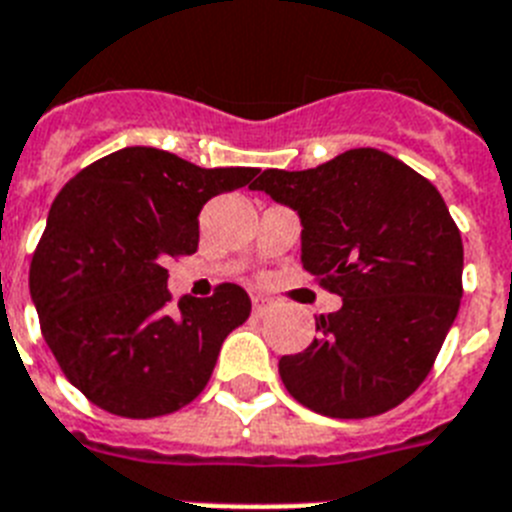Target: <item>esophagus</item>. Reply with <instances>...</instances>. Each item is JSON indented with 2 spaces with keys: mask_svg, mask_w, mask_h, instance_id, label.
I'll list each match as a JSON object with an SVG mask.
<instances>
[{
  "mask_svg": "<svg viewBox=\"0 0 512 512\" xmlns=\"http://www.w3.org/2000/svg\"><path fill=\"white\" fill-rule=\"evenodd\" d=\"M273 299H270V296H263V294H255L252 296V312H255V315H265V312H270V309H273Z\"/></svg>",
  "mask_w": 512,
  "mask_h": 512,
  "instance_id": "34e87169",
  "label": "esophagus"
}]
</instances>
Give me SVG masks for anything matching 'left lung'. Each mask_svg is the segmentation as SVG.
<instances>
[{"mask_svg": "<svg viewBox=\"0 0 512 512\" xmlns=\"http://www.w3.org/2000/svg\"><path fill=\"white\" fill-rule=\"evenodd\" d=\"M302 221V265L343 307L317 317L320 338L281 356L296 401L364 419L406 401L461 304V231L440 192L398 158L346 150L317 169H268L249 184Z\"/></svg>", "mask_w": 512, "mask_h": 512, "instance_id": "obj_1", "label": "left lung"}]
</instances>
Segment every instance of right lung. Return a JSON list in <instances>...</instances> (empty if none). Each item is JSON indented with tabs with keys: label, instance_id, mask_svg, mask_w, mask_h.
Returning <instances> with one entry per match:
<instances>
[{
	"label": "right lung",
	"instance_id": "add662e5",
	"mask_svg": "<svg viewBox=\"0 0 512 512\" xmlns=\"http://www.w3.org/2000/svg\"><path fill=\"white\" fill-rule=\"evenodd\" d=\"M255 174L132 145L62 187L30 263V299L67 380L103 411L150 419L203 393L252 304L242 286L223 283L210 299L184 294L169 312L163 263L195 252L210 197Z\"/></svg>",
	"mask_w": 512,
	"mask_h": 512
}]
</instances>
